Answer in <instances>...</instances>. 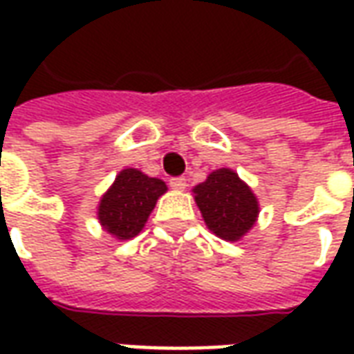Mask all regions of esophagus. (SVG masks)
<instances>
[{
    "label": "esophagus",
    "mask_w": 354,
    "mask_h": 354,
    "mask_svg": "<svg viewBox=\"0 0 354 354\" xmlns=\"http://www.w3.org/2000/svg\"><path fill=\"white\" fill-rule=\"evenodd\" d=\"M185 185H187L185 178H172V180H170V187H172L174 192H184Z\"/></svg>",
    "instance_id": "34e87169"
}]
</instances>
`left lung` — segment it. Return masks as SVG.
<instances>
[{"label":"left lung","mask_w":354,"mask_h":354,"mask_svg":"<svg viewBox=\"0 0 354 354\" xmlns=\"http://www.w3.org/2000/svg\"><path fill=\"white\" fill-rule=\"evenodd\" d=\"M192 192L203 220L216 237L237 243L258 222L260 201L235 170H212Z\"/></svg>","instance_id":"8db88e82"}]
</instances>
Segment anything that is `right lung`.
Masks as SVG:
<instances>
[{
  "instance_id": "1",
  "label": "right lung",
  "mask_w": 354,
  "mask_h": 354,
  "mask_svg": "<svg viewBox=\"0 0 354 354\" xmlns=\"http://www.w3.org/2000/svg\"><path fill=\"white\" fill-rule=\"evenodd\" d=\"M167 184L138 169H123L104 193L96 208L102 230L117 241H129L144 230Z\"/></svg>"
}]
</instances>
